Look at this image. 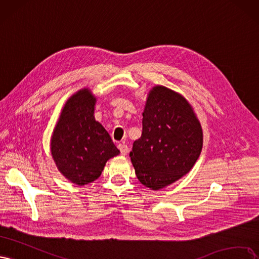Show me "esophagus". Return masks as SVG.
<instances>
[{
  "label": "esophagus",
  "mask_w": 259,
  "mask_h": 259,
  "mask_svg": "<svg viewBox=\"0 0 259 259\" xmlns=\"http://www.w3.org/2000/svg\"><path fill=\"white\" fill-rule=\"evenodd\" d=\"M118 149L120 151V154H121L122 156L127 155L128 152H129V147H128L127 145H124V144H119V145H118Z\"/></svg>",
  "instance_id": "esophagus-1"
}]
</instances>
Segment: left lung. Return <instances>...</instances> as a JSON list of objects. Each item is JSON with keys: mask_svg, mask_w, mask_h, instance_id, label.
I'll return each instance as SVG.
<instances>
[{"mask_svg": "<svg viewBox=\"0 0 259 259\" xmlns=\"http://www.w3.org/2000/svg\"><path fill=\"white\" fill-rule=\"evenodd\" d=\"M142 124L131 162L142 184L158 190L193 168L202 149V128L187 100L163 86L149 91Z\"/></svg>", "mask_w": 259, "mask_h": 259, "instance_id": "1", "label": "left lung"}]
</instances>
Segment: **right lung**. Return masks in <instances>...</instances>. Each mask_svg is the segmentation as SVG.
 I'll use <instances>...</instances> for the list:
<instances>
[{"instance_id":"add662e5","label":"right lung","mask_w":259,"mask_h":259,"mask_svg":"<svg viewBox=\"0 0 259 259\" xmlns=\"http://www.w3.org/2000/svg\"><path fill=\"white\" fill-rule=\"evenodd\" d=\"M96 101L88 88L74 94L52 136L51 151L58 170L79 186L97 180L106 161L119 154L108 132L95 119Z\"/></svg>"}]
</instances>
